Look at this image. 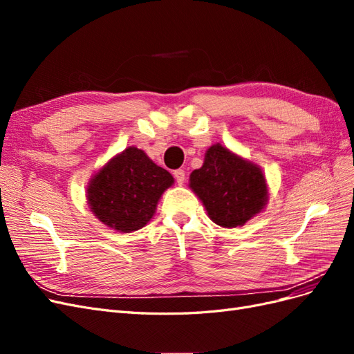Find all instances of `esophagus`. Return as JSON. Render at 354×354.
<instances>
[{"label": "esophagus", "instance_id": "obj_1", "mask_svg": "<svg viewBox=\"0 0 354 354\" xmlns=\"http://www.w3.org/2000/svg\"><path fill=\"white\" fill-rule=\"evenodd\" d=\"M174 177H176V181H177L178 185H183L185 180H186L185 169H176V171H174Z\"/></svg>", "mask_w": 354, "mask_h": 354}]
</instances>
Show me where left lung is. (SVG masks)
<instances>
[{
    "instance_id": "obj_1",
    "label": "left lung",
    "mask_w": 354,
    "mask_h": 354,
    "mask_svg": "<svg viewBox=\"0 0 354 354\" xmlns=\"http://www.w3.org/2000/svg\"><path fill=\"white\" fill-rule=\"evenodd\" d=\"M190 187L221 227L243 226L267 202L261 169L221 145L208 149L203 165L190 174Z\"/></svg>"
}]
</instances>
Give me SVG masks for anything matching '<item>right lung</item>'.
Returning a JSON list of instances; mask_svg holds the SVG:
<instances>
[{
	"label": "right lung",
	"mask_w": 354,
	"mask_h": 354,
	"mask_svg": "<svg viewBox=\"0 0 354 354\" xmlns=\"http://www.w3.org/2000/svg\"><path fill=\"white\" fill-rule=\"evenodd\" d=\"M173 183L167 169L140 149L128 147L91 178L87 198L103 224L130 233L153 217L160 195Z\"/></svg>",
	"instance_id": "obj_1"
}]
</instances>
